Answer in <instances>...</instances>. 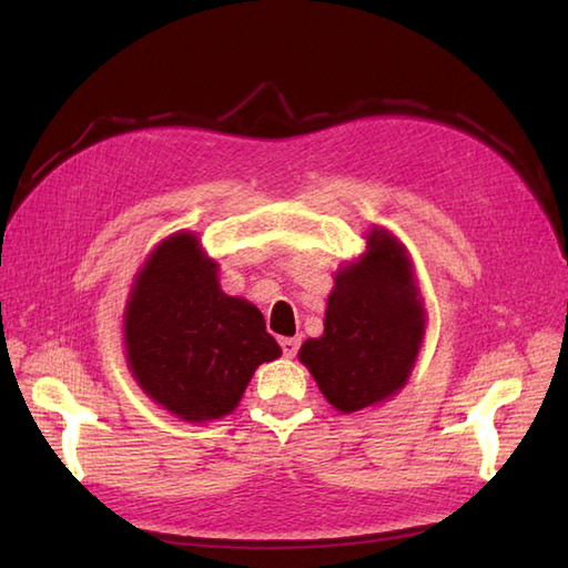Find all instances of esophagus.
<instances>
[{
	"instance_id": "obj_1",
	"label": "esophagus",
	"mask_w": 568,
	"mask_h": 568,
	"mask_svg": "<svg viewBox=\"0 0 568 568\" xmlns=\"http://www.w3.org/2000/svg\"><path fill=\"white\" fill-rule=\"evenodd\" d=\"M280 343H282V351L286 357H294L301 348V338H282Z\"/></svg>"
}]
</instances>
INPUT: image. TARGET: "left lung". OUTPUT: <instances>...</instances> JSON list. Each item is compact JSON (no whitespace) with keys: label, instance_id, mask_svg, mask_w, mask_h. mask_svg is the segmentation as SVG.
<instances>
[{"label":"left lung","instance_id":"left-lung-1","mask_svg":"<svg viewBox=\"0 0 568 568\" xmlns=\"http://www.w3.org/2000/svg\"><path fill=\"white\" fill-rule=\"evenodd\" d=\"M422 336L424 307L405 248L374 230L363 261L336 274L324 334L307 338L298 357L326 400L357 412L403 388Z\"/></svg>","mask_w":568,"mask_h":568}]
</instances>
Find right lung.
I'll return each mask as SVG.
<instances>
[{"instance_id":"1","label":"right lung","mask_w":568,"mask_h":568,"mask_svg":"<svg viewBox=\"0 0 568 568\" xmlns=\"http://www.w3.org/2000/svg\"><path fill=\"white\" fill-rule=\"evenodd\" d=\"M125 346L134 379L186 422L227 415L255 367L282 355L261 311L222 294L192 234L149 255L128 301Z\"/></svg>"}]
</instances>
